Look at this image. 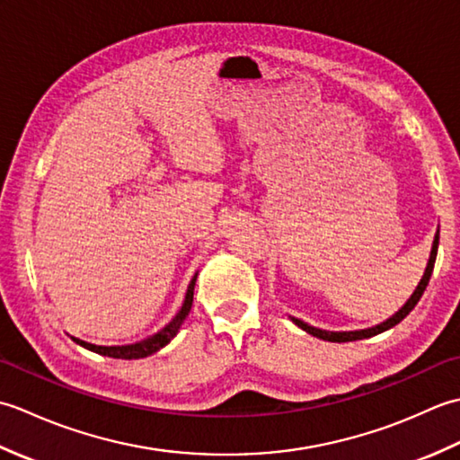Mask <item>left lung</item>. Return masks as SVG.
<instances>
[{"instance_id":"obj_1","label":"left lung","mask_w":460,"mask_h":460,"mask_svg":"<svg viewBox=\"0 0 460 460\" xmlns=\"http://www.w3.org/2000/svg\"><path fill=\"white\" fill-rule=\"evenodd\" d=\"M437 249H438V229L435 233L431 255H429V262H427V267H425V272H423L421 280H419L417 288L413 290V295L409 296V300L405 302L402 308L395 312L394 316H389L385 322H381V324H377V326H371V328H366V330H351V332H330V330H320V328L310 326V324H306V322H302L300 318H295V316H290V320L295 322L298 328L308 332L310 336H316V338L326 340V341H354V340H364V338L377 336V334H381V332H385L389 328L397 326L399 322H402L409 314V312H411L417 306L419 298L423 296V292H425V288L429 285V279H431V275H433V267H435V259H437Z\"/></svg>"}]
</instances>
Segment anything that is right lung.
Masks as SVG:
<instances>
[{
    "mask_svg": "<svg viewBox=\"0 0 460 460\" xmlns=\"http://www.w3.org/2000/svg\"><path fill=\"white\" fill-rule=\"evenodd\" d=\"M195 280H198V272H195L190 287H188V292H185V298H183V305L180 308L178 314H175L168 324H165L162 330L155 332V334L144 338L140 341H134V344H126V346H96V344H89V341H84L81 338H73L75 344H79L86 349L94 351V354H101V356H109V358H116V359H140V358H148L152 354H155V351L162 349L164 346H168L170 341L175 338V334H178L183 320L188 318L190 310H191V305H193V288H195Z\"/></svg>",
    "mask_w": 460,
    "mask_h": 460,
    "instance_id": "obj_1",
    "label": "right lung"
}]
</instances>
